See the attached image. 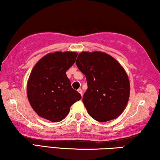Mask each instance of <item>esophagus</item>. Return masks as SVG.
Instances as JSON below:
<instances>
[{
  "label": "esophagus",
  "instance_id": "1",
  "mask_svg": "<svg viewBox=\"0 0 160 160\" xmlns=\"http://www.w3.org/2000/svg\"><path fill=\"white\" fill-rule=\"evenodd\" d=\"M78 92H80V95H82V89H81V88H79V89H78Z\"/></svg>",
  "mask_w": 160,
  "mask_h": 160
}]
</instances>
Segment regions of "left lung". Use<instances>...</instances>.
I'll list each match as a JSON object with an SVG mask.
<instances>
[{
    "mask_svg": "<svg viewBox=\"0 0 160 160\" xmlns=\"http://www.w3.org/2000/svg\"><path fill=\"white\" fill-rule=\"evenodd\" d=\"M76 65L86 77L82 102L89 115L99 122L118 117L130 95L129 80L121 64L104 52H82Z\"/></svg>",
    "mask_w": 160,
    "mask_h": 160,
    "instance_id": "8db88e82",
    "label": "left lung"
}]
</instances>
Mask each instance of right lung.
<instances>
[{
  "label": "right lung",
  "mask_w": 160,
  "mask_h": 160,
  "mask_svg": "<svg viewBox=\"0 0 160 160\" xmlns=\"http://www.w3.org/2000/svg\"><path fill=\"white\" fill-rule=\"evenodd\" d=\"M77 56L74 52L49 53L32 69L27 82V96L40 117L52 122L61 121L68 116L71 106L81 99L66 75Z\"/></svg>",
  "instance_id": "obj_1"
}]
</instances>
